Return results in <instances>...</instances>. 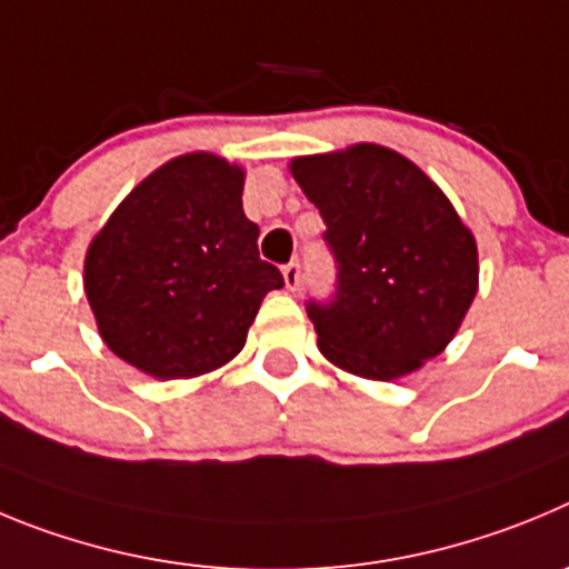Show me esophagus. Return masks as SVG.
I'll use <instances>...</instances> for the list:
<instances>
[{
    "mask_svg": "<svg viewBox=\"0 0 569 569\" xmlns=\"http://www.w3.org/2000/svg\"><path fill=\"white\" fill-rule=\"evenodd\" d=\"M283 283L289 291L300 289V263H295V260H291L289 266H283Z\"/></svg>",
    "mask_w": 569,
    "mask_h": 569,
    "instance_id": "obj_1",
    "label": "esophagus"
}]
</instances>
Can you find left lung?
I'll use <instances>...</instances> for the list:
<instances>
[{
  "label": "left lung",
  "mask_w": 569,
  "mask_h": 569,
  "mask_svg": "<svg viewBox=\"0 0 569 569\" xmlns=\"http://www.w3.org/2000/svg\"><path fill=\"white\" fill-rule=\"evenodd\" d=\"M320 209L337 260L329 303H309L331 366L391 382L419 371L457 337L476 289L479 252L442 189L382 144L291 158Z\"/></svg>",
  "instance_id": "left-lung-1"
}]
</instances>
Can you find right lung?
<instances>
[{
  "label": "right lung",
  "mask_w": 569,
  "mask_h": 569,
  "mask_svg": "<svg viewBox=\"0 0 569 569\" xmlns=\"http://www.w3.org/2000/svg\"><path fill=\"white\" fill-rule=\"evenodd\" d=\"M238 163L187 152L116 207L84 254V295L112 355L156 380H189L247 346L283 274L258 254Z\"/></svg>",
  "instance_id": "obj_1"
}]
</instances>
